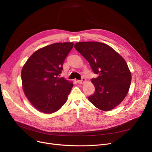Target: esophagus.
<instances>
[{"instance_id":"esophagus-1","label":"esophagus","mask_w":152,"mask_h":152,"mask_svg":"<svg viewBox=\"0 0 152 152\" xmlns=\"http://www.w3.org/2000/svg\"><path fill=\"white\" fill-rule=\"evenodd\" d=\"M86 81V79L85 77H82L81 80H77V83L79 84H81L84 83Z\"/></svg>"}]
</instances>
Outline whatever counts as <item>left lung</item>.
<instances>
[{
  "instance_id": "obj_1",
  "label": "left lung",
  "mask_w": 152,
  "mask_h": 152,
  "mask_svg": "<svg viewBox=\"0 0 152 152\" xmlns=\"http://www.w3.org/2000/svg\"><path fill=\"white\" fill-rule=\"evenodd\" d=\"M75 48L99 75L91 80L95 91L89 100L105 111L118 106L126 97L131 83V73L124 59L104 43L80 42L75 44Z\"/></svg>"
}]
</instances>
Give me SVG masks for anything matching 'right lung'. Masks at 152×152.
<instances>
[{"label": "right lung", "instance_id": "add662e5", "mask_svg": "<svg viewBox=\"0 0 152 152\" xmlns=\"http://www.w3.org/2000/svg\"><path fill=\"white\" fill-rule=\"evenodd\" d=\"M73 42L55 43L36 51L21 71L23 89L37 110L50 114L66 103L73 83L60 77L63 64Z\"/></svg>", "mask_w": 152, "mask_h": 152}]
</instances>
